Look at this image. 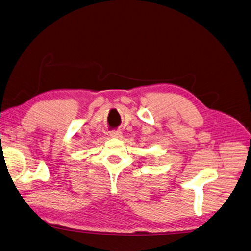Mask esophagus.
<instances>
[{
  "label": "esophagus",
  "instance_id": "esophagus-1",
  "mask_svg": "<svg viewBox=\"0 0 251 251\" xmlns=\"http://www.w3.org/2000/svg\"><path fill=\"white\" fill-rule=\"evenodd\" d=\"M110 136L112 138H117V139H120V138H122V132L120 130H112L110 132Z\"/></svg>",
  "mask_w": 251,
  "mask_h": 251
}]
</instances>
